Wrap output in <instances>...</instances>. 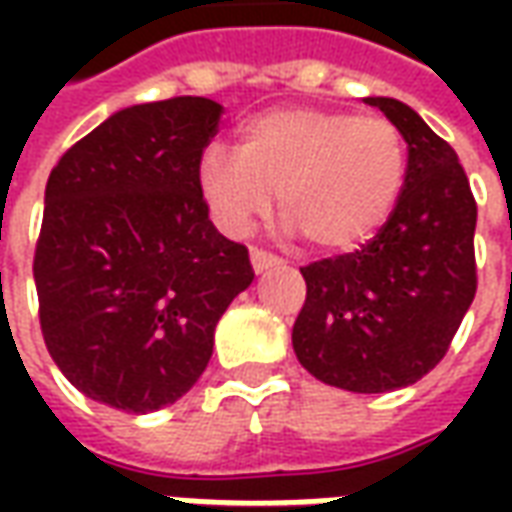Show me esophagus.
Wrapping results in <instances>:
<instances>
[{
	"instance_id": "esophagus-1",
	"label": "esophagus",
	"mask_w": 512,
	"mask_h": 512,
	"mask_svg": "<svg viewBox=\"0 0 512 512\" xmlns=\"http://www.w3.org/2000/svg\"><path fill=\"white\" fill-rule=\"evenodd\" d=\"M249 257H252V268H255L257 274H263V271H268V268L282 266V260H279L277 255H271V252H266V249H257V246H252Z\"/></svg>"
}]
</instances>
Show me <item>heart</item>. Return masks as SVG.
I'll list each match as a JSON object with an SVG mask.
<instances>
[{
  "label": "heart",
  "mask_w": 512,
  "mask_h": 512,
  "mask_svg": "<svg viewBox=\"0 0 512 512\" xmlns=\"http://www.w3.org/2000/svg\"><path fill=\"white\" fill-rule=\"evenodd\" d=\"M406 169L403 134L384 117L282 106L246 120L238 150L202 153L200 189L224 233H249L279 194L290 230L323 252H351L389 222Z\"/></svg>",
  "instance_id": "b5f03b06"
}]
</instances>
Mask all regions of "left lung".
<instances>
[{"instance_id":"obj_1","label":"left lung","mask_w":512,"mask_h":512,"mask_svg":"<svg viewBox=\"0 0 512 512\" xmlns=\"http://www.w3.org/2000/svg\"><path fill=\"white\" fill-rule=\"evenodd\" d=\"M378 106L408 145L403 194L373 241L301 268L293 351L348 392H392L439 365L477 290V202L458 153L411 106Z\"/></svg>"}]
</instances>
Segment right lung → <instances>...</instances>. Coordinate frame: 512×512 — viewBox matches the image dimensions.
Instances as JSON below:
<instances>
[{"label":"right lung","mask_w":512,"mask_h":512,"mask_svg":"<svg viewBox=\"0 0 512 512\" xmlns=\"http://www.w3.org/2000/svg\"><path fill=\"white\" fill-rule=\"evenodd\" d=\"M219 117L194 95L128 106L51 169L32 263L40 332L90 400L147 414L186 395L216 323L255 279L202 200Z\"/></svg>","instance_id":"add662e5"}]
</instances>
